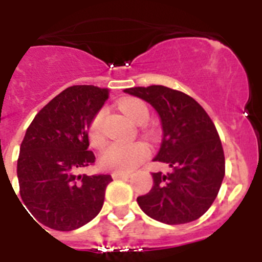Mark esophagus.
<instances>
[{
  "mask_svg": "<svg viewBox=\"0 0 262 262\" xmlns=\"http://www.w3.org/2000/svg\"><path fill=\"white\" fill-rule=\"evenodd\" d=\"M112 177H113L114 180H117V179H129V177H130V173L113 172V173H112Z\"/></svg>",
  "mask_w": 262,
  "mask_h": 262,
  "instance_id": "34e87169",
  "label": "esophagus"
}]
</instances>
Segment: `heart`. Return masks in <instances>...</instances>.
Returning <instances> with one entry per match:
<instances>
[{
    "label": "heart",
    "mask_w": 262,
    "mask_h": 262,
    "mask_svg": "<svg viewBox=\"0 0 262 262\" xmlns=\"http://www.w3.org/2000/svg\"><path fill=\"white\" fill-rule=\"evenodd\" d=\"M118 107L132 121H135L136 124H144L149 118L148 105L140 98H124L120 101ZM102 121H104V111H100L92 118L88 127V140L93 146H100L105 141ZM148 156V145L141 141L133 142V144L113 142L101 151L100 164L102 168L107 170L130 172L137 168Z\"/></svg>",
    "instance_id": "1"
}]
</instances>
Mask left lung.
Masks as SVG:
<instances>
[{
	"instance_id": "left-lung-1",
	"label": "left lung",
	"mask_w": 262,
	"mask_h": 262,
	"mask_svg": "<svg viewBox=\"0 0 262 262\" xmlns=\"http://www.w3.org/2000/svg\"><path fill=\"white\" fill-rule=\"evenodd\" d=\"M124 92L158 112L164 138L155 160L170 166L168 173H151L153 186L137 197L138 205L145 214L169 225L200 219L216 200L225 176L224 149L212 118L180 90L150 85Z\"/></svg>"
}]
</instances>
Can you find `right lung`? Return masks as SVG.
Wrapping results in <instances>:
<instances>
[{
    "label": "right lung",
    "instance_id": "obj_1",
    "mask_svg": "<svg viewBox=\"0 0 262 262\" xmlns=\"http://www.w3.org/2000/svg\"><path fill=\"white\" fill-rule=\"evenodd\" d=\"M107 98V89L69 86L26 129L17 161L19 194L30 214L46 228L78 229L104 205L111 176L80 172L96 161L93 151L88 150V127Z\"/></svg>",
    "mask_w": 262,
    "mask_h": 262
}]
</instances>
